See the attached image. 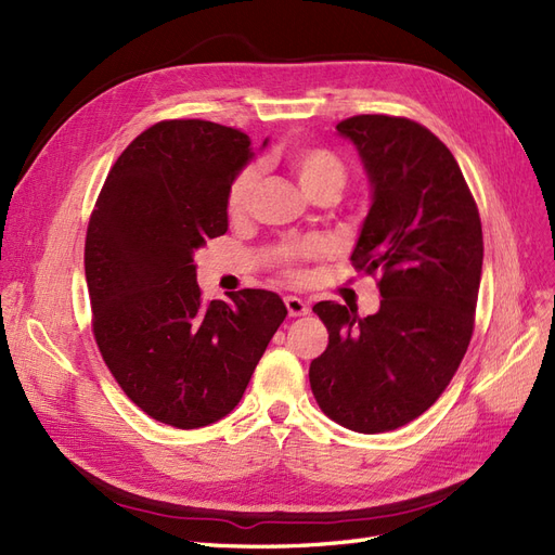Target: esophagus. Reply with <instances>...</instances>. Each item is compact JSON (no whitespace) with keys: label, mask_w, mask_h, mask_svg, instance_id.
<instances>
[{"label":"esophagus","mask_w":555,"mask_h":555,"mask_svg":"<svg viewBox=\"0 0 555 555\" xmlns=\"http://www.w3.org/2000/svg\"><path fill=\"white\" fill-rule=\"evenodd\" d=\"M284 306H287L289 317H304V314L310 312L306 300L298 298V296H284Z\"/></svg>","instance_id":"esophagus-1"}]
</instances>
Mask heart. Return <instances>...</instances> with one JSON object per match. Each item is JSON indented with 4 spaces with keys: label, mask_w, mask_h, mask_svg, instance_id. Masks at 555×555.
Returning a JSON list of instances; mask_svg holds the SVG:
<instances>
[{
    "label": "heart",
    "mask_w": 555,
    "mask_h": 555,
    "mask_svg": "<svg viewBox=\"0 0 555 555\" xmlns=\"http://www.w3.org/2000/svg\"><path fill=\"white\" fill-rule=\"evenodd\" d=\"M287 162L292 166V171L310 198L322 194V192H333L340 194L347 184V169L345 164L340 162V157H335L331 150L326 147H296L287 155ZM259 166L249 164L245 169L233 178L229 194H227V210L236 217L243 215L249 206L251 194H255L257 184H259ZM326 255V245L322 241H306V243H296V245H287L282 247L280 259L284 266H289L292 275H300L294 263L304 261V259H317Z\"/></svg>",
    "instance_id": "obj_1"
}]
</instances>
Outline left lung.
<instances>
[{"mask_svg":"<svg viewBox=\"0 0 555 555\" xmlns=\"http://www.w3.org/2000/svg\"><path fill=\"white\" fill-rule=\"evenodd\" d=\"M371 182L351 263L379 273V310L322 300L328 347L310 363L326 416L357 433L396 430L447 389L475 326L481 220L449 147L408 117L357 115L338 127Z\"/></svg>","mask_w":555,"mask_h":555,"instance_id":"8db88e82","label":"left lung"}]
</instances>
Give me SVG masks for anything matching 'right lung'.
<instances>
[{
	"label": "right lung",
	"instance_id": "right-lung-1",
	"mask_svg": "<svg viewBox=\"0 0 555 555\" xmlns=\"http://www.w3.org/2000/svg\"><path fill=\"white\" fill-rule=\"evenodd\" d=\"M251 157L238 129L157 122L117 157L90 217L99 351L122 391L173 428L208 426L236 408L287 317L273 292L204 304L196 284L194 251L227 233V194Z\"/></svg>",
	"mask_w": 555,
	"mask_h": 555
}]
</instances>
